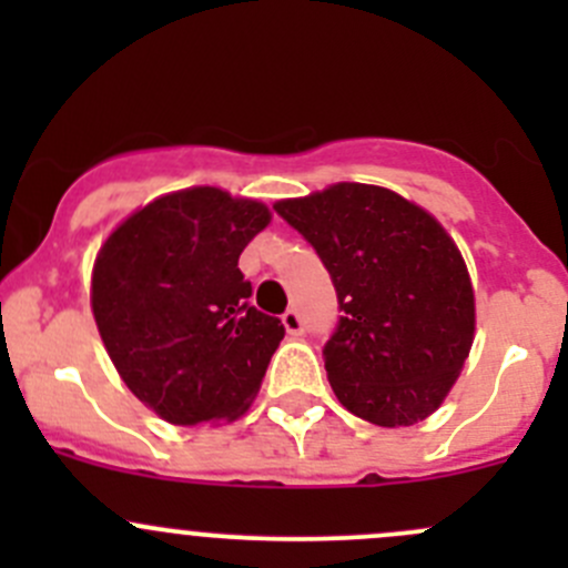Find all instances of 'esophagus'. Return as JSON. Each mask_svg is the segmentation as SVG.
<instances>
[{
	"instance_id": "obj_1",
	"label": "esophagus",
	"mask_w": 568,
	"mask_h": 568,
	"mask_svg": "<svg viewBox=\"0 0 568 568\" xmlns=\"http://www.w3.org/2000/svg\"><path fill=\"white\" fill-rule=\"evenodd\" d=\"M283 324L285 329H288V335H302V332H305V318H302V313L294 311V307L283 313Z\"/></svg>"
}]
</instances>
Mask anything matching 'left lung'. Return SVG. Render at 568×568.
Wrapping results in <instances>:
<instances>
[{
	"label": "left lung",
	"mask_w": 568,
	"mask_h": 568,
	"mask_svg": "<svg viewBox=\"0 0 568 568\" xmlns=\"http://www.w3.org/2000/svg\"><path fill=\"white\" fill-rule=\"evenodd\" d=\"M274 211L335 285L341 316L324 368L337 400L387 428L432 415L475 332L473 283L454 239L420 205L368 183L280 200Z\"/></svg>",
	"instance_id": "1"
}]
</instances>
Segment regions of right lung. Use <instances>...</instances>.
Wrapping results in <instances>:
<instances>
[{
  "label": "right lung",
  "mask_w": 568,
  "mask_h": 568,
  "mask_svg": "<svg viewBox=\"0 0 568 568\" xmlns=\"http://www.w3.org/2000/svg\"><path fill=\"white\" fill-rule=\"evenodd\" d=\"M268 209L214 186L164 194L95 257L93 316L120 379L175 426L239 417L266 376L283 321L250 305L239 255Z\"/></svg>",
  "instance_id": "add662e5"
}]
</instances>
